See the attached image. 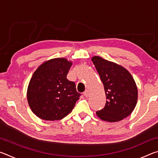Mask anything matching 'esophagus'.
Masks as SVG:
<instances>
[{
	"label": "esophagus",
	"mask_w": 158,
	"mask_h": 158,
	"mask_svg": "<svg viewBox=\"0 0 158 158\" xmlns=\"http://www.w3.org/2000/svg\"><path fill=\"white\" fill-rule=\"evenodd\" d=\"M84 95L85 96V97H89V96L90 95V92L88 90H85V91L84 92Z\"/></svg>",
	"instance_id": "34e87169"
}]
</instances>
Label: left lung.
Wrapping results in <instances>:
<instances>
[{"label":"left lung","instance_id":"1","mask_svg":"<svg viewBox=\"0 0 158 158\" xmlns=\"http://www.w3.org/2000/svg\"><path fill=\"white\" fill-rule=\"evenodd\" d=\"M95 66L105 88V107L96 111L102 121L118 122L132 114L137 102L138 90L132 76L121 65L93 56Z\"/></svg>","mask_w":158,"mask_h":158}]
</instances>
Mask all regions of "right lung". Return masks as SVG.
Masks as SVG:
<instances>
[{
	"label": "right lung",
	"instance_id": "1",
	"mask_svg": "<svg viewBox=\"0 0 158 158\" xmlns=\"http://www.w3.org/2000/svg\"><path fill=\"white\" fill-rule=\"evenodd\" d=\"M72 65L66 58H53L35 71L28 86L27 100L40 118L58 121L73 111L81 94L74 82L67 79Z\"/></svg>",
	"mask_w": 158,
	"mask_h": 158
}]
</instances>
